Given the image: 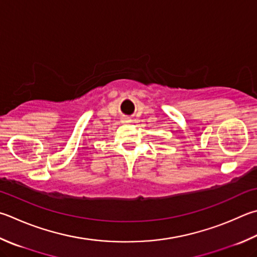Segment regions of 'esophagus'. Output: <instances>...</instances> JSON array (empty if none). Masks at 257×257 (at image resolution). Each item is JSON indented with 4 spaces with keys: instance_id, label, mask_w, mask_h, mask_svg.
Masks as SVG:
<instances>
[{
    "instance_id": "esophagus-1",
    "label": "esophagus",
    "mask_w": 257,
    "mask_h": 257,
    "mask_svg": "<svg viewBox=\"0 0 257 257\" xmlns=\"http://www.w3.org/2000/svg\"><path fill=\"white\" fill-rule=\"evenodd\" d=\"M122 122H124V123H129V122H130V120L125 118V119H123V120H122Z\"/></svg>"
}]
</instances>
